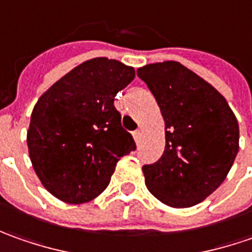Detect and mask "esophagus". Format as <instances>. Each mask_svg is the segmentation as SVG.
Wrapping results in <instances>:
<instances>
[{"mask_svg":"<svg viewBox=\"0 0 252 252\" xmlns=\"http://www.w3.org/2000/svg\"><path fill=\"white\" fill-rule=\"evenodd\" d=\"M141 135H142V131H141V129H136V131H134V132H132V136H134L135 142L136 143H138V141H139Z\"/></svg>","mask_w":252,"mask_h":252,"instance_id":"34e87169","label":"esophagus"}]
</instances>
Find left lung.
I'll return each mask as SVG.
<instances>
[{
    "label": "left lung",
    "instance_id": "1",
    "mask_svg": "<svg viewBox=\"0 0 252 252\" xmlns=\"http://www.w3.org/2000/svg\"><path fill=\"white\" fill-rule=\"evenodd\" d=\"M153 93L164 120L161 158L143 166L145 184L160 202L189 208L227 177L239 152V123L211 83L177 61L136 71Z\"/></svg>",
    "mask_w": 252,
    "mask_h": 252
}]
</instances>
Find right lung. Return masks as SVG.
I'll use <instances>...</instances> for the list:
<instances>
[{
  "mask_svg": "<svg viewBox=\"0 0 252 252\" xmlns=\"http://www.w3.org/2000/svg\"><path fill=\"white\" fill-rule=\"evenodd\" d=\"M134 78L132 66L97 57L40 96L26 141L34 173L51 195L66 204L89 202L107 188L118 160L134 151L114 107L116 94Z\"/></svg>",
  "mask_w": 252,
  "mask_h": 252,
  "instance_id": "right-lung-1",
  "label": "right lung"
}]
</instances>
